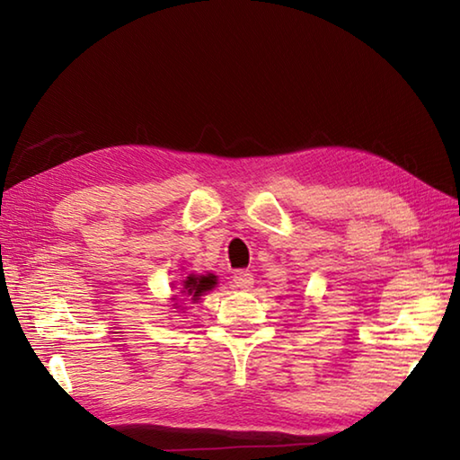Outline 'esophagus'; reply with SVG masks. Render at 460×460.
<instances>
[{
	"label": "esophagus",
	"mask_w": 460,
	"mask_h": 460,
	"mask_svg": "<svg viewBox=\"0 0 460 460\" xmlns=\"http://www.w3.org/2000/svg\"><path fill=\"white\" fill-rule=\"evenodd\" d=\"M233 286H235L237 290H252L253 276L249 274V271H235V276H233Z\"/></svg>",
	"instance_id": "obj_1"
}]
</instances>
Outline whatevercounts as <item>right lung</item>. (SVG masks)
Segmentation results:
<instances>
[{"instance_id": "obj_1", "label": "right lung", "mask_w": 460, "mask_h": 460, "mask_svg": "<svg viewBox=\"0 0 460 460\" xmlns=\"http://www.w3.org/2000/svg\"><path fill=\"white\" fill-rule=\"evenodd\" d=\"M217 286V276L211 274V271H207V274H189L186 276V279H182V296H186V298L182 300H190V302H199L200 296L205 292H211L213 288ZM174 302V308H181V305H178V298L174 296V298H170ZM184 310V308H181Z\"/></svg>"}]
</instances>
